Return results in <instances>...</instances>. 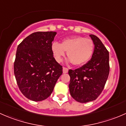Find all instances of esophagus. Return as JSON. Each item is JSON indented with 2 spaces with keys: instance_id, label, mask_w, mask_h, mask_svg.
Here are the masks:
<instances>
[{
  "instance_id": "1",
  "label": "esophagus",
  "mask_w": 126,
  "mask_h": 126,
  "mask_svg": "<svg viewBox=\"0 0 126 126\" xmlns=\"http://www.w3.org/2000/svg\"><path fill=\"white\" fill-rule=\"evenodd\" d=\"M68 72V68H65V67H63V73H67Z\"/></svg>"
}]
</instances>
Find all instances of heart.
<instances>
[{
    "label": "heart",
    "mask_w": 126,
    "mask_h": 126,
    "mask_svg": "<svg viewBox=\"0 0 126 126\" xmlns=\"http://www.w3.org/2000/svg\"><path fill=\"white\" fill-rule=\"evenodd\" d=\"M94 44L92 39L82 36H74L62 41V43L54 42L51 50L57 62L62 61L67 52L69 62L75 66H82L87 63L92 57Z\"/></svg>",
    "instance_id": "obj_1"
}]
</instances>
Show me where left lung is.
<instances>
[{
	"instance_id": "obj_1",
	"label": "left lung",
	"mask_w": 126,
	"mask_h": 126,
	"mask_svg": "<svg viewBox=\"0 0 126 126\" xmlns=\"http://www.w3.org/2000/svg\"><path fill=\"white\" fill-rule=\"evenodd\" d=\"M90 36L94 44L91 60L75 70L69 69V92L72 98L81 103L96 99L102 93L110 71L109 52L100 39Z\"/></svg>"
}]
</instances>
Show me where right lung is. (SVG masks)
<instances>
[{"instance_id": "1", "label": "right lung", "mask_w": 126, "mask_h": 126, "mask_svg": "<svg viewBox=\"0 0 126 126\" xmlns=\"http://www.w3.org/2000/svg\"><path fill=\"white\" fill-rule=\"evenodd\" d=\"M55 32H37L20 43L16 50L14 73L20 91L29 99L41 101L54 90L63 68L51 50Z\"/></svg>"}]
</instances>
